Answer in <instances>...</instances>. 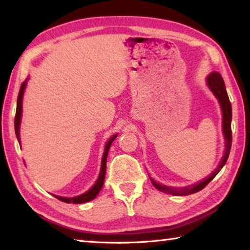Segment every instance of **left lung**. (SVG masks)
Listing matches in <instances>:
<instances>
[{
    "instance_id": "obj_1",
    "label": "left lung",
    "mask_w": 250,
    "mask_h": 250,
    "mask_svg": "<svg viewBox=\"0 0 250 250\" xmlns=\"http://www.w3.org/2000/svg\"><path fill=\"white\" fill-rule=\"evenodd\" d=\"M207 84H208L209 89L213 91V94L216 96V98L218 99L219 104H221L222 107V111H223V132H224V137H225V153H224L223 159L219 163V166L217 167L216 170H215L209 176H207L206 179L201 181L200 183H196L194 185H189L186 186V188H171V186H166L163 184H160L158 182L152 180L150 177V180L152 182L156 188L159 191L167 193V194H172V195H176V196H182V195H188V194H193L196 193L198 191H201L205 188V186L209 183V182L214 179L215 176L217 175V173L222 170L223 167L225 166V163L227 162L228 155H229L230 152V147H231V140H232V135H231V104L229 101V98H228L226 88H225V83H224V80L222 78V76L219 73H216V71H213L208 77H207Z\"/></svg>"
}]
</instances>
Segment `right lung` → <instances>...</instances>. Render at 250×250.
Wrapping results in <instances>:
<instances>
[{
    "label": "right lung",
    "instance_id": "add662e5",
    "mask_svg": "<svg viewBox=\"0 0 250 250\" xmlns=\"http://www.w3.org/2000/svg\"><path fill=\"white\" fill-rule=\"evenodd\" d=\"M27 80V79H26ZM26 80L21 84V88H20V92H19V96H18V104H16V113H15V118H14V126H15V134H16V138H18V140L21 145V139H20V125H21V119H22V101H23V94H24V89H25V86H26ZM117 138V134L113 135L109 139V141L107 142V145H105L104 147V155H103V161H101V168H100V174L98 180H97L96 184L92 186V188L89 189V191H87L86 193L82 194V195L79 196H76V197H62V196H57V195H54L55 197L57 198V200L62 201V202H65V203H73V204H82V203H86V202H89L91 200H94V198L98 195V193L100 192L101 188H103L104 185V176H105V167H107V156H108V152L110 149V146H111V143L113 142V140Z\"/></svg>",
    "mask_w": 250,
    "mask_h": 250
}]
</instances>
